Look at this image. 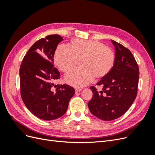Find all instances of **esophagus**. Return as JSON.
<instances>
[{
	"label": "esophagus",
	"mask_w": 155,
	"mask_h": 155,
	"mask_svg": "<svg viewBox=\"0 0 155 155\" xmlns=\"http://www.w3.org/2000/svg\"><path fill=\"white\" fill-rule=\"evenodd\" d=\"M81 91H82V89H81V88H76V90H75V92H76V94H77L78 92H80Z\"/></svg>",
	"instance_id": "1"
}]
</instances>
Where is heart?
Segmentation results:
<instances>
[{"label":"heart","mask_w":155,"mask_h":155,"mask_svg":"<svg viewBox=\"0 0 155 155\" xmlns=\"http://www.w3.org/2000/svg\"><path fill=\"white\" fill-rule=\"evenodd\" d=\"M78 60H81L82 68L69 72L64 79L70 85L83 87L92 82L94 78L102 79L110 72L114 65L115 54L104 43L91 40H74L70 48L59 45L55 51V63L64 72L72 69Z\"/></svg>","instance_id":"1"}]
</instances>
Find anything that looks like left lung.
<instances>
[{"instance_id": "obj_1", "label": "left lung", "mask_w": 155, "mask_h": 155, "mask_svg": "<svg viewBox=\"0 0 155 155\" xmlns=\"http://www.w3.org/2000/svg\"><path fill=\"white\" fill-rule=\"evenodd\" d=\"M115 49V63L110 72L96 85L91 87L93 96L88 103L90 112L97 118L110 121L120 118L133 104L137 94L139 68L130 51L110 40Z\"/></svg>"}]
</instances>
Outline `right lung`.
Here are the masks:
<instances>
[{"instance_id":"obj_1","label":"right lung","mask_w":155,"mask_h":155,"mask_svg":"<svg viewBox=\"0 0 155 155\" xmlns=\"http://www.w3.org/2000/svg\"><path fill=\"white\" fill-rule=\"evenodd\" d=\"M63 40L55 34L37 41L28 51L20 67L22 101L33 114L44 120L64 115L75 93L72 87L54 83L60 78L59 72L54 67V56Z\"/></svg>"}]
</instances>
